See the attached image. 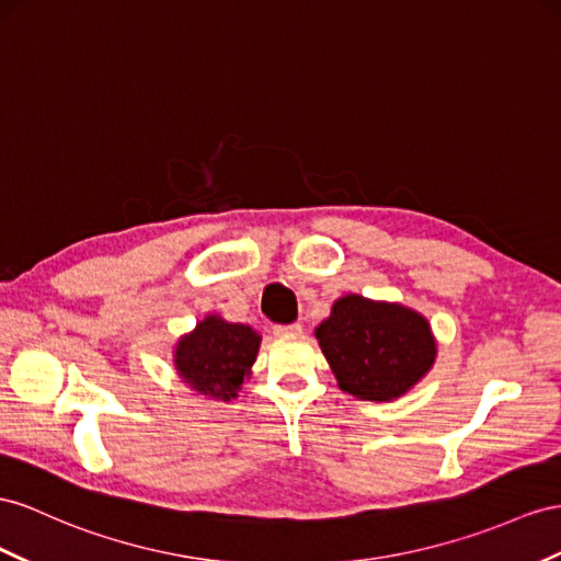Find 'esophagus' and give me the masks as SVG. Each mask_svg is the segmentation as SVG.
Here are the masks:
<instances>
[{
  "label": "esophagus",
  "instance_id": "34e87169",
  "mask_svg": "<svg viewBox=\"0 0 561 561\" xmlns=\"http://www.w3.org/2000/svg\"><path fill=\"white\" fill-rule=\"evenodd\" d=\"M272 332H275V336H296V334H304V327H300L298 322L275 324V327H272Z\"/></svg>",
  "mask_w": 561,
  "mask_h": 561
}]
</instances>
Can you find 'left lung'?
I'll list each match as a JSON object with an SVG mask.
<instances>
[{
  "label": "left lung",
  "instance_id": "8db88e82",
  "mask_svg": "<svg viewBox=\"0 0 561 561\" xmlns=\"http://www.w3.org/2000/svg\"><path fill=\"white\" fill-rule=\"evenodd\" d=\"M314 336L341 391L360 400H393L434 365L436 343L420 312L396 304L343 296Z\"/></svg>",
  "mask_w": 561,
  "mask_h": 561
}]
</instances>
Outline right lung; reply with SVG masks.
Listing matches in <instances>:
<instances>
[{"instance_id": "obj_1", "label": "right lung", "mask_w": 561, "mask_h": 561, "mask_svg": "<svg viewBox=\"0 0 561 561\" xmlns=\"http://www.w3.org/2000/svg\"><path fill=\"white\" fill-rule=\"evenodd\" d=\"M257 346L261 336L251 327L206 318L178 343L175 365L192 389L229 400L249 375Z\"/></svg>"}]
</instances>
